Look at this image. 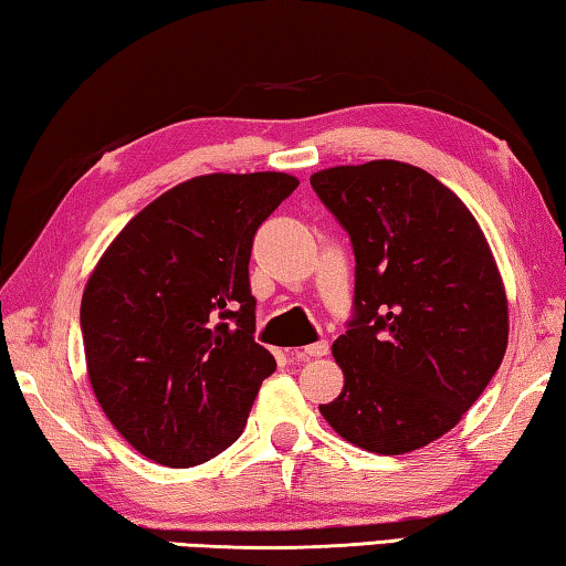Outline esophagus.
I'll return each instance as SVG.
<instances>
[{"mask_svg": "<svg viewBox=\"0 0 566 566\" xmlns=\"http://www.w3.org/2000/svg\"><path fill=\"white\" fill-rule=\"evenodd\" d=\"M324 354H329V342L322 339V342H314L310 344V347H304L296 352V357L300 359H317V357H324Z\"/></svg>", "mask_w": 566, "mask_h": 566, "instance_id": "1", "label": "esophagus"}]
</instances>
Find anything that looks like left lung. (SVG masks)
I'll use <instances>...</instances> for the list:
<instances>
[{"mask_svg":"<svg viewBox=\"0 0 566 566\" xmlns=\"http://www.w3.org/2000/svg\"><path fill=\"white\" fill-rule=\"evenodd\" d=\"M354 249V317L332 344L342 395L319 405L342 439L407 454L459 424L510 339L502 274L474 214L407 161L310 177Z\"/></svg>","mask_w":566,"mask_h":566,"instance_id":"8db88e82","label":"left lung"}]
</instances>
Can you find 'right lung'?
I'll use <instances>...</instances> for the list:
<instances>
[{"label":"right lung","instance_id":"1","mask_svg":"<svg viewBox=\"0 0 566 566\" xmlns=\"http://www.w3.org/2000/svg\"><path fill=\"white\" fill-rule=\"evenodd\" d=\"M300 179L205 175L171 187L114 237L82 294L87 375L139 454L195 467L232 447L276 361L254 342L249 254Z\"/></svg>","mask_w":566,"mask_h":566}]
</instances>
